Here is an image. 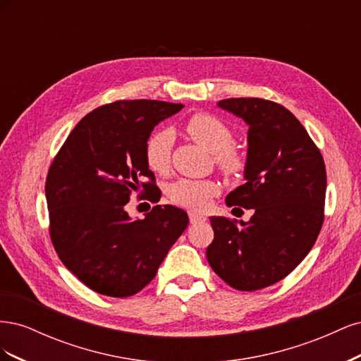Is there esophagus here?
I'll list each match as a JSON object with an SVG mask.
<instances>
[{
	"label": "esophagus",
	"instance_id": "34e87169",
	"mask_svg": "<svg viewBox=\"0 0 361 361\" xmlns=\"http://www.w3.org/2000/svg\"><path fill=\"white\" fill-rule=\"evenodd\" d=\"M190 223L191 224H199V223H204L206 221V216L197 212H190Z\"/></svg>",
	"mask_w": 361,
	"mask_h": 361
}]
</instances>
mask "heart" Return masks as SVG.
I'll list each match as a JSON object with an SVG mask.
<instances>
[{"label": "heart", "instance_id": "1", "mask_svg": "<svg viewBox=\"0 0 361 361\" xmlns=\"http://www.w3.org/2000/svg\"><path fill=\"white\" fill-rule=\"evenodd\" d=\"M185 133L195 143L214 154L218 167L226 174H236L245 166L244 155L232 145L233 133L220 117L211 113H195L187 123ZM173 134L169 129H158L146 141L145 157L150 170L167 173L171 164ZM220 192L218 183L209 179H179L169 187V199L188 209L200 211L211 204Z\"/></svg>", "mask_w": 361, "mask_h": 361}]
</instances>
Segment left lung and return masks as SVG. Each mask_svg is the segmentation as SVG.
I'll list each match as a JSON object with an SVG mask.
<instances>
[{"mask_svg": "<svg viewBox=\"0 0 361 361\" xmlns=\"http://www.w3.org/2000/svg\"><path fill=\"white\" fill-rule=\"evenodd\" d=\"M248 125L245 183L227 206L253 209L250 221L212 216L206 257L238 290L274 285L309 255L324 223L326 171L307 130L285 106L259 97L218 102Z\"/></svg>", "mask_w": 361, "mask_h": 361, "instance_id": "8db88e82", "label": "left lung"}]
</instances>
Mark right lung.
Segmentation results:
<instances>
[{
	"label": "right lung",
	"mask_w": 361,
	"mask_h": 361,
	"mask_svg": "<svg viewBox=\"0 0 361 361\" xmlns=\"http://www.w3.org/2000/svg\"><path fill=\"white\" fill-rule=\"evenodd\" d=\"M182 108L149 99L102 105L80 120L51 164L45 194L52 245L97 293L126 298L147 286L188 226L187 212L171 204L154 206L143 220L125 211L133 191L158 202L145 146L161 120Z\"/></svg>",
	"instance_id": "add662e5"
}]
</instances>
